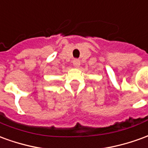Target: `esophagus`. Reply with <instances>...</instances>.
I'll return each mask as SVG.
<instances>
[{
  "mask_svg": "<svg viewBox=\"0 0 148 148\" xmlns=\"http://www.w3.org/2000/svg\"><path fill=\"white\" fill-rule=\"evenodd\" d=\"M81 64V62L79 59H74L73 61V65H74V67H78Z\"/></svg>",
  "mask_w": 148,
  "mask_h": 148,
  "instance_id": "34e87169",
  "label": "esophagus"
}]
</instances>
